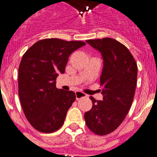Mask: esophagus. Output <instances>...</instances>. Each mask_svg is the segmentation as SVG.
I'll return each mask as SVG.
<instances>
[{"mask_svg":"<svg viewBox=\"0 0 157 157\" xmlns=\"http://www.w3.org/2000/svg\"><path fill=\"white\" fill-rule=\"evenodd\" d=\"M75 97H76V100H79V99L82 98L87 97V94L80 91H75Z\"/></svg>","mask_w":157,"mask_h":157,"instance_id":"1","label":"esophagus"}]
</instances>
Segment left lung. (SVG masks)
<instances>
[{
    "mask_svg": "<svg viewBox=\"0 0 157 157\" xmlns=\"http://www.w3.org/2000/svg\"><path fill=\"white\" fill-rule=\"evenodd\" d=\"M86 43L101 53L104 67L100 77L103 100L90 97L92 108L85 113L87 127L95 134L115 131L131 108L137 78V65L129 49L111 38L88 40Z\"/></svg>",
    "mask_w": 157,
    "mask_h": 157,
    "instance_id": "1",
    "label": "left lung"
}]
</instances>
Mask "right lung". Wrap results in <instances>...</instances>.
Returning a JSON list of instances; mask_svg holds the SVG:
<instances>
[{
  "mask_svg": "<svg viewBox=\"0 0 157 157\" xmlns=\"http://www.w3.org/2000/svg\"><path fill=\"white\" fill-rule=\"evenodd\" d=\"M82 41L45 39L24 54L18 71V94L26 119L37 131L52 133L64 123L75 92L58 89L56 80L64 73L69 56Z\"/></svg>",
  "mask_w": 157,
  "mask_h": 157,
  "instance_id": "right-lung-1",
  "label": "right lung"
}]
</instances>
